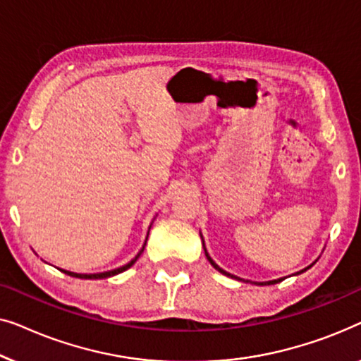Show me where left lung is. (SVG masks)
<instances>
[{
    "label": "left lung",
    "instance_id": "1",
    "mask_svg": "<svg viewBox=\"0 0 361 361\" xmlns=\"http://www.w3.org/2000/svg\"><path fill=\"white\" fill-rule=\"evenodd\" d=\"M201 240H202V247H204V253H206L207 260H209V263H211V265H212V267H214L217 271H221V273H222V275H226V276L235 278V280H238V281H245V280H242V278H237L235 275H231V273H227L226 270H222V268H221L219 265H217V263H216L214 260H212V258L209 257V253H207V250H206V245H204V238H202V235H201ZM316 262H317V260H316ZM316 262H312V263H311V265H309V267H306V268H304V270H301V271H298V273H296V275H301V273H304V271H306V270H309V268H311V267H312V265H314V263H316ZM283 280H284V278H278V280H271V281H262V283H253V284H260V286H267V284H276V283H280V281H283ZM245 283H252V281H248V280H247Z\"/></svg>",
    "mask_w": 361,
    "mask_h": 361
}]
</instances>
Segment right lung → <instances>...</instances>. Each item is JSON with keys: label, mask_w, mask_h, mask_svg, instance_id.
Segmentation results:
<instances>
[{"label": "right lung", "mask_w": 361, "mask_h": 361, "mask_svg": "<svg viewBox=\"0 0 361 361\" xmlns=\"http://www.w3.org/2000/svg\"><path fill=\"white\" fill-rule=\"evenodd\" d=\"M150 227H152V224H150ZM150 227H149V231H150ZM147 237H149V232H147ZM145 243H147V238H145ZM145 243H144V247L140 248V252L137 253V255H135L134 258H132V260H130L129 263H126L124 267L116 268V270H109V271H103V273H90V275H86V273H73V271H67V270H60V271H63L65 275H68V276L81 278V280H103V278H111V276H114V275H119V273L126 271V270H128V268H130L132 265H134V263L137 262V258L140 257V253L144 252Z\"/></svg>", "instance_id": "right-lung-1"}]
</instances>
